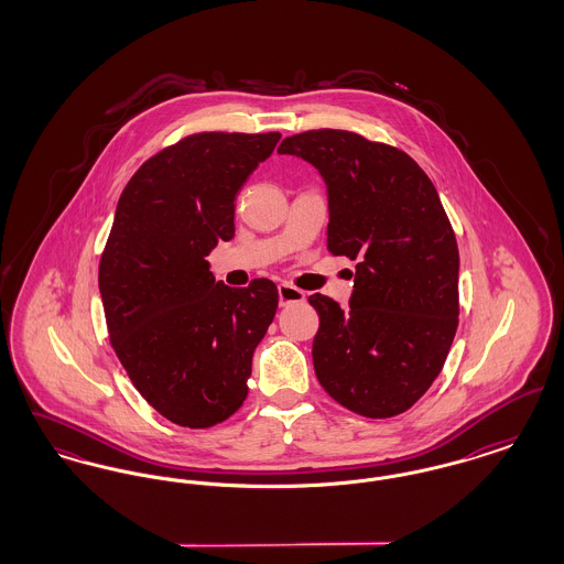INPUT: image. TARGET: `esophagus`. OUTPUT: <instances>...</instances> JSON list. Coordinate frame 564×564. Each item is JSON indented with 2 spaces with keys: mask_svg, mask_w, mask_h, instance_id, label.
Segmentation results:
<instances>
[{
  "mask_svg": "<svg viewBox=\"0 0 564 564\" xmlns=\"http://www.w3.org/2000/svg\"><path fill=\"white\" fill-rule=\"evenodd\" d=\"M304 297H306V294H304L302 290L294 288V285H290V283H281V285H279V304H281V306H290V304H295V302H304Z\"/></svg>",
  "mask_w": 564,
  "mask_h": 564,
  "instance_id": "34e87169",
  "label": "esophagus"
}]
</instances>
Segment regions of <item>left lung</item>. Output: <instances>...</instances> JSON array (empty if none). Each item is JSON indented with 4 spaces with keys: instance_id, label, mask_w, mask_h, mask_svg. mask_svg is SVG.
I'll use <instances>...</instances> for the list:
<instances>
[{
    "instance_id": "8db88e82",
    "label": "left lung",
    "mask_w": 564,
    "mask_h": 564,
    "mask_svg": "<svg viewBox=\"0 0 564 564\" xmlns=\"http://www.w3.org/2000/svg\"><path fill=\"white\" fill-rule=\"evenodd\" d=\"M276 152L319 171L327 249L357 262L347 308L308 297L315 375L352 412L395 416L437 378L458 323V249L437 189L402 150L349 131L294 134Z\"/></svg>"
}]
</instances>
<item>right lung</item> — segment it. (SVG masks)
I'll use <instances>...</instances> for the list:
<instances>
[{
	"mask_svg": "<svg viewBox=\"0 0 564 564\" xmlns=\"http://www.w3.org/2000/svg\"><path fill=\"white\" fill-rule=\"evenodd\" d=\"M279 139L189 134L143 162L118 200L99 264L109 340L137 391L175 425L214 427L247 398L276 285L228 288L207 256L235 237L237 194Z\"/></svg>",
	"mask_w": 564,
	"mask_h": 564,
	"instance_id": "right-lung-1",
	"label": "right lung"
}]
</instances>
